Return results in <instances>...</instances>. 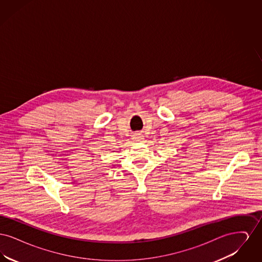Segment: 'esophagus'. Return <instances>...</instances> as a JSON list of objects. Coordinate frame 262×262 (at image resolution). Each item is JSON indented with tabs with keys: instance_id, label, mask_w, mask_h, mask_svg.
Instances as JSON below:
<instances>
[{
	"instance_id": "1",
	"label": "esophagus",
	"mask_w": 262,
	"mask_h": 262,
	"mask_svg": "<svg viewBox=\"0 0 262 262\" xmlns=\"http://www.w3.org/2000/svg\"><path fill=\"white\" fill-rule=\"evenodd\" d=\"M133 139L135 140V141H141L142 139H143V137H142V134L141 133H136V134H134V137H133Z\"/></svg>"
}]
</instances>
